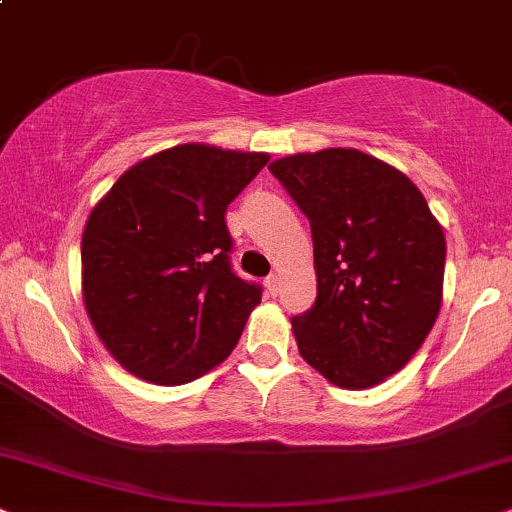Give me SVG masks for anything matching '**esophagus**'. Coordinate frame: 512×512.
Returning <instances> with one entry per match:
<instances>
[{
  "label": "esophagus",
  "instance_id": "obj_1",
  "mask_svg": "<svg viewBox=\"0 0 512 512\" xmlns=\"http://www.w3.org/2000/svg\"><path fill=\"white\" fill-rule=\"evenodd\" d=\"M264 286H267V290H269L271 295H278V290H281V276H278V274L267 276V281H264Z\"/></svg>",
  "mask_w": 512,
  "mask_h": 512
}]
</instances>
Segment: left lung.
Instances as JSON below:
<instances>
[{
  "instance_id": "obj_1",
  "label": "left lung",
  "mask_w": 512,
  "mask_h": 512,
  "mask_svg": "<svg viewBox=\"0 0 512 512\" xmlns=\"http://www.w3.org/2000/svg\"><path fill=\"white\" fill-rule=\"evenodd\" d=\"M269 170L312 224L316 302L293 316L302 359L342 390L380 385L437 321L442 224L404 172L357 148L286 155Z\"/></svg>"
}]
</instances>
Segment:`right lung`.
<instances>
[{"label":"right lung","instance_id":"add662e5","mask_svg":"<svg viewBox=\"0 0 512 512\" xmlns=\"http://www.w3.org/2000/svg\"><path fill=\"white\" fill-rule=\"evenodd\" d=\"M267 163V153L179 144L129 167L89 212L82 302L125 371L184 385L234 352L262 290L231 271L224 215Z\"/></svg>","mask_w":512,"mask_h":512}]
</instances>
